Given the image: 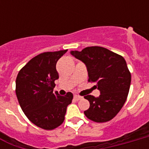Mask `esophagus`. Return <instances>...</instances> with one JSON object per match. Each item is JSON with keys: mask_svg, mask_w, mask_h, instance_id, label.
<instances>
[{"mask_svg": "<svg viewBox=\"0 0 149 149\" xmlns=\"http://www.w3.org/2000/svg\"><path fill=\"white\" fill-rule=\"evenodd\" d=\"M82 97H80V96H78V95H75L74 96V99L76 100H79L82 99Z\"/></svg>", "mask_w": 149, "mask_h": 149, "instance_id": "34e87169", "label": "esophagus"}]
</instances>
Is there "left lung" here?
Masks as SVG:
<instances>
[{"label": "left lung", "instance_id": "1", "mask_svg": "<svg viewBox=\"0 0 149 149\" xmlns=\"http://www.w3.org/2000/svg\"><path fill=\"white\" fill-rule=\"evenodd\" d=\"M70 53L81 60L88 71V81L96 83L100 95L84 96L90 107L84 114L95 122L113 119L124 106L129 92L132 76L122 56L100 46L86 47Z\"/></svg>", "mask_w": 149, "mask_h": 149}]
</instances>
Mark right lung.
<instances>
[{
  "mask_svg": "<svg viewBox=\"0 0 149 149\" xmlns=\"http://www.w3.org/2000/svg\"><path fill=\"white\" fill-rule=\"evenodd\" d=\"M67 49L47 52L34 57L20 70L16 78V95L29 120L45 130H53L63 124L66 108L73 95L64 97L54 92L58 79L56 63Z\"/></svg>",
  "mask_w": 149,
  "mask_h": 149,
  "instance_id": "obj_1",
  "label": "right lung"
}]
</instances>
